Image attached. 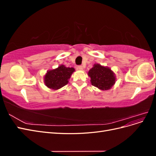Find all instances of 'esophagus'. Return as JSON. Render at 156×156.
Here are the masks:
<instances>
[{
  "label": "esophagus",
  "instance_id": "34e87169",
  "mask_svg": "<svg viewBox=\"0 0 156 156\" xmlns=\"http://www.w3.org/2000/svg\"><path fill=\"white\" fill-rule=\"evenodd\" d=\"M77 68L79 69H80V70H83V69H84V68H83V66L82 65H80V66H78V67H77Z\"/></svg>",
  "mask_w": 156,
  "mask_h": 156
}]
</instances>
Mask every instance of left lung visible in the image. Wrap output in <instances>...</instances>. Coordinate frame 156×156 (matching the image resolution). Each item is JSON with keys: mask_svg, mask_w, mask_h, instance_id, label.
I'll list each match as a JSON object with an SVG mask.
<instances>
[{"mask_svg": "<svg viewBox=\"0 0 156 156\" xmlns=\"http://www.w3.org/2000/svg\"><path fill=\"white\" fill-rule=\"evenodd\" d=\"M88 74L91 78L90 82L92 85L103 90L110 89L115 83L116 78L114 73L110 68L100 64H94Z\"/></svg>", "mask_w": 156, "mask_h": 156, "instance_id": "8db88e82", "label": "left lung"}]
</instances>
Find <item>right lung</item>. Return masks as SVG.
<instances>
[{"instance_id": "1", "label": "right lung", "mask_w": 156, "mask_h": 156, "mask_svg": "<svg viewBox=\"0 0 156 156\" xmlns=\"http://www.w3.org/2000/svg\"><path fill=\"white\" fill-rule=\"evenodd\" d=\"M75 71L73 68H67L61 65L56 69L48 71L45 75V85L49 88L57 90L68 83L71 75Z\"/></svg>"}]
</instances>
